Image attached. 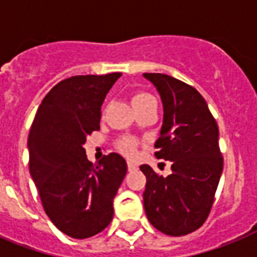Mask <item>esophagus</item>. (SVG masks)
<instances>
[{"label":"esophagus","instance_id":"1","mask_svg":"<svg viewBox=\"0 0 257 257\" xmlns=\"http://www.w3.org/2000/svg\"><path fill=\"white\" fill-rule=\"evenodd\" d=\"M137 168H139V165H137L136 163H133V161H128V169H129V172L136 171Z\"/></svg>","mask_w":257,"mask_h":257}]
</instances>
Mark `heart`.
<instances>
[{"instance_id":"obj_1","label":"heart","mask_w":257,"mask_h":257,"mask_svg":"<svg viewBox=\"0 0 257 257\" xmlns=\"http://www.w3.org/2000/svg\"><path fill=\"white\" fill-rule=\"evenodd\" d=\"M132 105L133 108L137 106V105H141V104H145V102H148V101H153L152 94H149V93H145V92H136L133 93L132 96ZM118 149H120L121 152L126 155V156H133L137 151V143L136 140L133 139V137H124V139H121L118 141Z\"/></svg>"}]
</instances>
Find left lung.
I'll return each mask as SVG.
<instances>
[{
  "label": "left lung",
  "mask_w": 257,
  "mask_h": 257,
  "mask_svg": "<svg viewBox=\"0 0 257 257\" xmlns=\"http://www.w3.org/2000/svg\"><path fill=\"white\" fill-rule=\"evenodd\" d=\"M144 77L156 86L164 106L155 155L172 164L167 177L147 164L140 167L147 177L145 213L165 235H188L207 220L223 172L217 122L193 86L168 74Z\"/></svg>",
  "instance_id": "obj_1"
}]
</instances>
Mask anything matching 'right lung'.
<instances>
[{
    "label": "right lung",
    "mask_w": 257,
    "mask_h": 257,
    "mask_svg": "<svg viewBox=\"0 0 257 257\" xmlns=\"http://www.w3.org/2000/svg\"><path fill=\"white\" fill-rule=\"evenodd\" d=\"M121 73L62 80L42 100L30 128L29 171L52 223L73 239L108 227L126 163L109 153L97 165L86 159V136L100 129L101 105Z\"/></svg>",
    "instance_id": "add662e5"
}]
</instances>
